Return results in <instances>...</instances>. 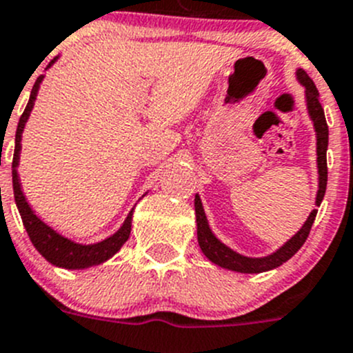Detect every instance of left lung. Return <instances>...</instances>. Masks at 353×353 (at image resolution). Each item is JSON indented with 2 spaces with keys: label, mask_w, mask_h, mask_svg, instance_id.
Segmentation results:
<instances>
[{
  "label": "left lung",
  "mask_w": 353,
  "mask_h": 353,
  "mask_svg": "<svg viewBox=\"0 0 353 353\" xmlns=\"http://www.w3.org/2000/svg\"><path fill=\"white\" fill-rule=\"evenodd\" d=\"M296 79H299L300 84L305 88V98H307V108H309V115L314 122V129H316L317 134V169H319V190H317L316 196V205L319 207L321 201H323L324 193H326V184H327V162H326V152H327V131L326 117H324V110L319 103V91H317L316 84H314L312 79L309 77L303 68L296 70ZM194 212H196V225H198V243H200L201 252L205 253L210 262L217 263L221 268L229 269V271L234 272H243V274H259V272L271 271V269L279 268L281 263H285L286 260L292 259L302 245L305 243L307 236H309L310 228H312L314 221H316L317 210L314 208L310 212L309 219L305 221V224L302 225L299 232L293 236L290 241H286L285 245L279 250H276L272 255L260 256V259H252V256H245L236 253L234 250H231L229 246H225L224 243L219 241L214 236V232L208 228L207 217H205L203 207H201L200 196H194Z\"/></svg>",
  "instance_id": "obj_1"
}]
</instances>
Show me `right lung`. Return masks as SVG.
<instances>
[{"label": "right lung", "mask_w": 353, "mask_h": 353, "mask_svg": "<svg viewBox=\"0 0 353 353\" xmlns=\"http://www.w3.org/2000/svg\"><path fill=\"white\" fill-rule=\"evenodd\" d=\"M53 63V61H51ZM44 75H39L36 79L32 85V91H30L29 103H27L26 110H23L22 117H20L19 125H17V134H15V152H13V162H12V179H13V194H15V203L17 208L20 212V217H22L23 228H26L27 234H29L30 241L36 246L37 252L44 256L50 263L57 265V268H65V269H84L91 268V265H98V263L105 262V260L110 259L112 255L121 250V246L124 245L129 239L131 234V222H132V210L129 212L128 219L124 221L122 228L119 229L115 234H112L110 238L103 239L100 243H94V245H79V243L70 241L68 238H63L61 234H58L57 231L50 228L48 224H44L39 217L32 212V208L27 203L26 196L22 193V188H20V179L19 172H17V167H19V157H20V141H22V131L26 128V122L29 119L30 110L34 107V100L37 97V90H39V84L43 81Z\"/></svg>", "instance_id": "1"}]
</instances>
